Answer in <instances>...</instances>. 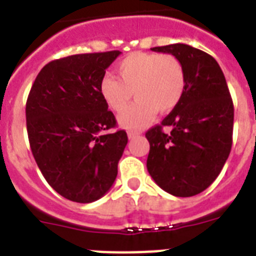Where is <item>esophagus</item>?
Returning a JSON list of instances; mask_svg holds the SVG:
<instances>
[{"mask_svg": "<svg viewBox=\"0 0 256 256\" xmlns=\"http://www.w3.org/2000/svg\"><path fill=\"white\" fill-rule=\"evenodd\" d=\"M140 134V132H134V130H130V132H128V140H132V138H136V136H138Z\"/></svg>", "mask_w": 256, "mask_h": 256, "instance_id": "obj_1", "label": "esophagus"}]
</instances>
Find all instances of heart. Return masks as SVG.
<instances>
[{
    "label": "heart",
    "mask_w": 256,
    "mask_h": 256,
    "mask_svg": "<svg viewBox=\"0 0 256 256\" xmlns=\"http://www.w3.org/2000/svg\"><path fill=\"white\" fill-rule=\"evenodd\" d=\"M116 76L106 74L100 82V92L116 112L124 110L134 92L137 100L120 116V124L124 128H140L156 112L174 110L186 90L184 68L171 54H130L118 64Z\"/></svg>",
    "instance_id": "obj_1"
}]
</instances>
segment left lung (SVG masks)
<instances>
[{
	"label": "left lung",
	"mask_w": 256,
	"mask_h": 256,
	"mask_svg": "<svg viewBox=\"0 0 256 256\" xmlns=\"http://www.w3.org/2000/svg\"><path fill=\"white\" fill-rule=\"evenodd\" d=\"M152 50L182 62L186 90L178 106L146 132L148 171L168 194L192 196L214 182L228 158L234 104L222 69L210 54L184 44ZM164 127H170V132Z\"/></svg>",
	"instance_id": "left-lung-1"
}]
</instances>
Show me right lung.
<instances>
[{"instance_id":"add662e5","label":"right lung","mask_w":256,"mask_h":256,"mask_svg":"<svg viewBox=\"0 0 256 256\" xmlns=\"http://www.w3.org/2000/svg\"><path fill=\"white\" fill-rule=\"evenodd\" d=\"M120 52L76 54L49 62L26 100V128L42 175L64 198L78 203L104 196L128 144L124 130L100 92L106 69Z\"/></svg>"}]
</instances>
